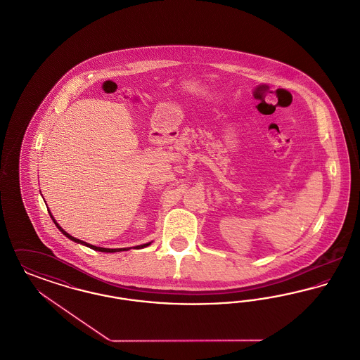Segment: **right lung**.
Instances as JSON below:
<instances>
[{
	"instance_id": "add662e5",
	"label": "right lung",
	"mask_w": 360,
	"mask_h": 360,
	"mask_svg": "<svg viewBox=\"0 0 360 360\" xmlns=\"http://www.w3.org/2000/svg\"><path fill=\"white\" fill-rule=\"evenodd\" d=\"M49 213H50V216H51L52 221L55 223L56 225V228L66 236V238H69L70 240H72V241H75V243H78V244H82V245H86V247H89V248H91V250H94V251H100V252H121V251H128V250H131V248H103V247H96V245H93V244H89V243H86L84 240L77 239V238H72L71 235H69L59 224L55 221V219H53V216L51 214V212L49 210ZM151 244V241L150 243H146V244H141V245H136V247H134V248H136V250H140V248H144V247H148Z\"/></svg>"
}]
</instances>
